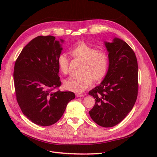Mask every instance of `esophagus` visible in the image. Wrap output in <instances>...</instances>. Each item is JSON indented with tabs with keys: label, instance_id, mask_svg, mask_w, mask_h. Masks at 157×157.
Segmentation results:
<instances>
[{
	"label": "esophagus",
	"instance_id": "34e87169",
	"mask_svg": "<svg viewBox=\"0 0 157 157\" xmlns=\"http://www.w3.org/2000/svg\"><path fill=\"white\" fill-rule=\"evenodd\" d=\"M84 95L83 94H76V96H77V98H82V97H84Z\"/></svg>",
	"mask_w": 157,
	"mask_h": 157
}]
</instances>
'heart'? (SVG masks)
<instances>
[{
	"mask_svg": "<svg viewBox=\"0 0 157 157\" xmlns=\"http://www.w3.org/2000/svg\"><path fill=\"white\" fill-rule=\"evenodd\" d=\"M71 54L74 59L82 61L80 70L81 75L65 80L63 82L65 89L82 92L91 86L94 80L96 82H99L105 77L109 66V58L106 52L81 42L71 50ZM57 63L61 73L64 75L68 73L69 59L67 55L60 54L57 59Z\"/></svg>",
	"mask_w": 157,
	"mask_h": 157,
	"instance_id": "heart-1",
	"label": "heart"
}]
</instances>
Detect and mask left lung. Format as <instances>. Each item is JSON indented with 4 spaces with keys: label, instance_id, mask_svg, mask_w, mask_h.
Segmentation results:
<instances>
[{
    "label": "left lung",
    "instance_id": "obj_1",
    "mask_svg": "<svg viewBox=\"0 0 157 157\" xmlns=\"http://www.w3.org/2000/svg\"><path fill=\"white\" fill-rule=\"evenodd\" d=\"M109 66L100 85L89 92L95 105L89 111L92 119L105 128L115 126L132 110L138 93V67L134 50L115 38L105 42Z\"/></svg>",
    "mask_w": 157,
    "mask_h": 157
}]
</instances>
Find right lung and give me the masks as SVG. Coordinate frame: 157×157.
Instances as JSON below:
<instances>
[{
	"instance_id": "right-lung-1",
	"label": "right lung",
	"mask_w": 157,
	"mask_h": 157,
	"mask_svg": "<svg viewBox=\"0 0 157 157\" xmlns=\"http://www.w3.org/2000/svg\"><path fill=\"white\" fill-rule=\"evenodd\" d=\"M61 50L55 36H39L23 48L14 65L16 100L24 115L37 125L55 124L75 98L73 92L58 89L57 59Z\"/></svg>"
}]
</instances>
